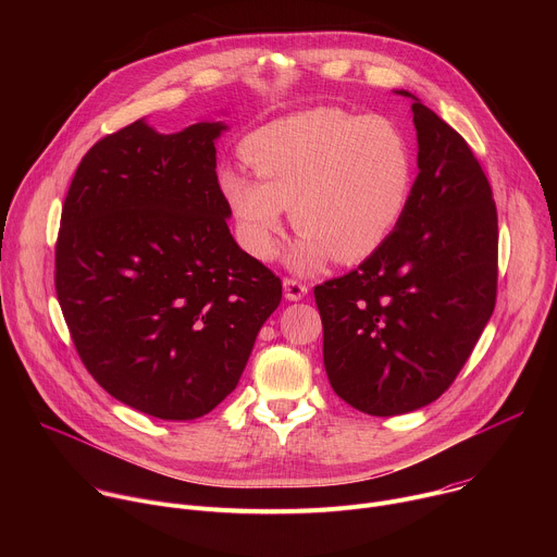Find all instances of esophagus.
<instances>
[{
  "label": "esophagus",
  "instance_id": "obj_1",
  "mask_svg": "<svg viewBox=\"0 0 557 557\" xmlns=\"http://www.w3.org/2000/svg\"><path fill=\"white\" fill-rule=\"evenodd\" d=\"M306 293H308V286H306V284H301V282L293 280V277H286V280H284V297H286L288 301H297V299H301Z\"/></svg>",
  "mask_w": 557,
  "mask_h": 557
}]
</instances>
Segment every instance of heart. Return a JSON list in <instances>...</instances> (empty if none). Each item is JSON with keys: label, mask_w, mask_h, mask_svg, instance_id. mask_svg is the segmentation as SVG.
I'll list each match as a JSON object with an SVG mask.
<instances>
[{"label": "heart", "mask_w": 557, "mask_h": 557, "mask_svg": "<svg viewBox=\"0 0 557 557\" xmlns=\"http://www.w3.org/2000/svg\"><path fill=\"white\" fill-rule=\"evenodd\" d=\"M256 178L224 168L220 191L245 249L262 262L277 256L286 209L299 240L290 267L322 269L372 256L406 213L412 151L392 121L339 108H312L256 129L243 145Z\"/></svg>", "instance_id": "obj_1"}]
</instances>
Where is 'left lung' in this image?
Returning <instances> with one entry per match:
<instances>
[{"label":"left lung","instance_id":"1","mask_svg":"<svg viewBox=\"0 0 557 557\" xmlns=\"http://www.w3.org/2000/svg\"><path fill=\"white\" fill-rule=\"evenodd\" d=\"M412 97L419 176L387 240L314 286L324 366L339 399L372 417L419 410L451 385L496 306L498 213L465 138Z\"/></svg>","mask_w":557,"mask_h":557}]
</instances>
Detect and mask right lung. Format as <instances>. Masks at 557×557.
<instances>
[{"mask_svg": "<svg viewBox=\"0 0 557 557\" xmlns=\"http://www.w3.org/2000/svg\"><path fill=\"white\" fill-rule=\"evenodd\" d=\"M222 121L101 138L70 183L54 286L74 348L116 401L163 421L211 412L243 376L282 282L228 231Z\"/></svg>", "mask_w": 557, "mask_h": 557, "instance_id": "right-lung-1", "label": "right lung"}]
</instances>
